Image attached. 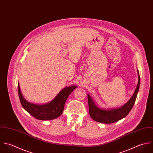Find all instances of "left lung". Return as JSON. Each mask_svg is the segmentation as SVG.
<instances>
[{"label":"left lung","mask_w":153,"mask_h":153,"mask_svg":"<svg viewBox=\"0 0 153 153\" xmlns=\"http://www.w3.org/2000/svg\"><path fill=\"white\" fill-rule=\"evenodd\" d=\"M137 73L138 82L133 95L125 104L121 107L107 109L101 108L96 104L90 94H88L89 115L93 120L103 123H112L117 122L126 117L135 103L140 89V77L138 69Z\"/></svg>","instance_id":"1"}]
</instances>
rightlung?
Returning a JSON list of instances; mask_svg holds the SVG:
<instances>
[{"mask_svg": "<svg viewBox=\"0 0 153 153\" xmlns=\"http://www.w3.org/2000/svg\"><path fill=\"white\" fill-rule=\"evenodd\" d=\"M77 86H67L62 89L50 102L45 104H35L28 102L23 96L18 83V91L21 103L24 109L37 120L47 121L59 117L64 110L65 102Z\"/></svg>", "mask_w": 153, "mask_h": 153, "instance_id": "1", "label": "right lung"}]
</instances>
